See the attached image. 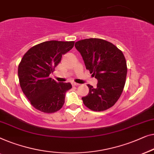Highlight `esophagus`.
<instances>
[{
	"mask_svg": "<svg viewBox=\"0 0 154 154\" xmlns=\"http://www.w3.org/2000/svg\"><path fill=\"white\" fill-rule=\"evenodd\" d=\"M72 86H79V84H77L76 82H72Z\"/></svg>",
	"mask_w": 154,
	"mask_h": 154,
	"instance_id": "1",
	"label": "esophagus"
}]
</instances>
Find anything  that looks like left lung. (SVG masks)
Listing matches in <instances>:
<instances>
[{
    "mask_svg": "<svg viewBox=\"0 0 154 154\" xmlns=\"http://www.w3.org/2000/svg\"><path fill=\"white\" fill-rule=\"evenodd\" d=\"M86 70L98 79L97 87L88 84L89 92L82 99L86 107L101 112L114 105L122 94L127 75V64L122 51L112 43L100 38L75 42Z\"/></svg>",
    "mask_w": 154,
    "mask_h": 154,
    "instance_id": "left-lung-1",
    "label": "left lung"
}]
</instances>
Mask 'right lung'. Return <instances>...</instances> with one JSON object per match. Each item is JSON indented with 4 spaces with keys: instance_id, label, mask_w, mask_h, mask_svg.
Listing matches in <instances>:
<instances>
[{
    "instance_id": "1",
    "label": "right lung",
    "mask_w": 154,
    "mask_h": 154,
    "mask_svg": "<svg viewBox=\"0 0 154 154\" xmlns=\"http://www.w3.org/2000/svg\"><path fill=\"white\" fill-rule=\"evenodd\" d=\"M74 44V41H46L32 47L21 58L18 66L19 84L31 105L39 111L54 113L63 106L66 93L72 85L70 82L58 83L49 75Z\"/></svg>"
}]
</instances>
